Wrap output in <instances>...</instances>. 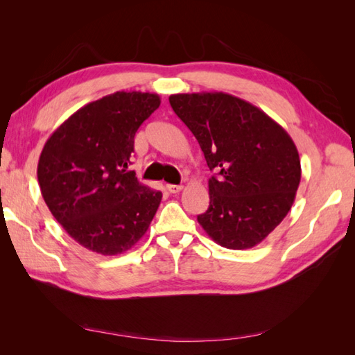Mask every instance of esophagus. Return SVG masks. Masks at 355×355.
<instances>
[{
	"mask_svg": "<svg viewBox=\"0 0 355 355\" xmlns=\"http://www.w3.org/2000/svg\"><path fill=\"white\" fill-rule=\"evenodd\" d=\"M182 189H184V187L182 185H167V191L170 192V194H178V192H180Z\"/></svg>",
	"mask_w": 355,
	"mask_h": 355,
	"instance_id": "34e87169",
	"label": "esophagus"
}]
</instances>
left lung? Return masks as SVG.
Returning <instances> with one entry per match:
<instances>
[{
    "label": "left lung",
    "instance_id": "left-lung-1",
    "mask_svg": "<svg viewBox=\"0 0 355 355\" xmlns=\"http://www.w3.org/2000/svg\"><path fill=\"white\" fill-rule=\"evenodd\" d=\"M168 101L216 171L198 223L222 247L252 249L292 209L300 182L295 142L270 115L228 93H180Z\"/></svg>",
    "mask_w": 355,
    "mask_h": 355
}]
</instances>
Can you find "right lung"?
I'll return each mask as SVG.
<instances>
[{
    "instance_id": "right-lung-1",
    "label": "right lung",
    "mask_w": 355,
    "mask_h": 355,
    "mask_svg": "<svg viewBox=\"0 0 355 355\" xmlns=\"http://www.w3.org/2000/svg\"><path fill=\"white\" fill-rule=\"evenodd\" d=\"M159 103L155 93L115 92L73 112L42 148L41 196L85 249L124 253L153 222L163 194L141 184L128 166L137 128Z\"/></svg>"
}]
</instances>
